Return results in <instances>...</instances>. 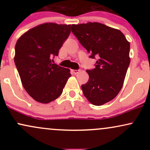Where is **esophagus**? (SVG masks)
<instances>
[{
    "mask_svg": "<svg viewBox=\"0 0 150 150\" xmlns=\"http://www.w3.org/2000/svg\"><path fill=\"white\" fill-rule=\"evenodd\" d=\"M72 73L74 74V75H76V74L80 73V70H71Z\"/></svg>",
    "mask_w": 150,
    "mask_h": 150,
    "instance_id": "obj_1",
    "label": "esophagus"
}]
</instances>
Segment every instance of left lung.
I'll return each instance as SVG.
<instances>
[{"mask_svg":"<svg viewBox=\"0 0 150 150\" xmlns=\"http://www.w3.org/2000/svg\"><path fill=\"white\" fill-rule=\"evenodd\" d=\"M71 31L89 57L98 58L95 68L87 70L89 80L81 86L91 104L101 106L118 95L130 58V43L120 30L99 22L72 25Z\"/></svg>","mask_w":150,"mask_h":150,"instance_id":"8db88e82","label":"left lung"}]
</instances>
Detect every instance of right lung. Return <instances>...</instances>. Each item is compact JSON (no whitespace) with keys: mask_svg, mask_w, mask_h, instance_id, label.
<instances>
[{"mask_svg":"<svg viewBox=\"0 0 150 150\" xmlns=\"http://www.w3.org/2000/svg\"><path fill=\"white\" fill-rule=\"evenodd\" d=\"M70 25L44 23L28 30L15 44L14 61L26 92L48 104L61 95L70 70L52 63V58L70 33Z\"/></svg>","mask_w":150,"mask_h":150,"instance_id":"right-lung-1","label":"right lung"}]
</instances>
